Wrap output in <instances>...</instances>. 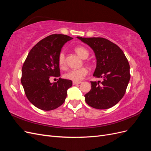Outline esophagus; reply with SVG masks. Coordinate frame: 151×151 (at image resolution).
<instances>
[{"mask_svg": "<svg viewBox=\"0 0 151 151\" xmlns=\"http://www.w3.org/2000/svg\"><path fill=\"white\" fill-rule=\"evenodd\" d=\"M81 83V82H76V81H73V85H76V84H79Z\"/></svg>", "mask_w": 151, "mask_h": 151, "instance_id": "obj_1", "label": "esophagus"}]
</instances>
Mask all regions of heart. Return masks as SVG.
Wrapping results in <instances>:
<instances>
[{
    "label": "heart",
    "mask_w": 151,
    "mask_h": 151,
    "mask_svg": "<svg viewBox=\"0 0 151 151\" xmlns=\"http://www.w3.org/2000/svg\"><path fill=\"white\" fill-rule=\"evenodd\" d=\"M74 51L78 55L83 59H86L89 56V52L86 48L82 46L75 47ZM58 64L62 68H64L66 65L65 55L63 52H60L58 55ZM88 74V69L86 67H82L78 69H73L67 72L64 75V77L67 79L76 82H79L83 80Z\"/></svg>",
    "instance_id": "1"
}]
</instances>
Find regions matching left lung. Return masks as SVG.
Wrapping results in <instances>:
<instances>
[{
    "label": "left lung",
    "mask_w": 151,
    "mask_h": 151,
    "mask_svg": "<svg viewBox=\"0 0 151 151\" xmlns=\"http://www.w3.org/2000/svg\"><path fill=\"white\" fill-rule=\"evenodd\" d=\"M93 49L96 58L93 76L103 78L91 81V89L84 95L89 106L96 109L111 108L124 96L130 79V65L120 48L104 38L77 37Z\"/></svg>",
    "instance_id": "left-lung-1"
}]
</instances>
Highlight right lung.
Masks as SVG:
<instances>
[{"mask_svg": "<svg viewBox=\"0 0 151 151\" xmlns=\"http://www.w3.org/2000/svg\"><path fill=\"white\" fill-rule=\"evenodd\" d=\"M72 39L64 35H50L36 44L27 56L21 81L27 98L36 108L50 111L64 103L72 81L59 78L51 83L50 79L60 76L58 55L64 44Z\"/></svg>", "mask_w": 151, "mask_h": 151, "instance_id": "1", "label": "right lung"}]
</instances>
